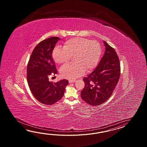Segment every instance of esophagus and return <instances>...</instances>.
Returning a JSON list of instances; mask_svg holds the SVG:
<instances>
[{
    "instance_id": "1",
    "label": "esophagus",
    "mask_w": 147,
    "mask_h": 147,
    "mask_svg": "<svg viewBox=\"0 0 147 147\" xmlns=\"http://www.w3.org/2000/svg\"><path fill=\"white\" fill-rule=\"evenodd\" d=\"M76 81V80H69V83H73V82H75Z\"/></svg>"
}]
</instances>
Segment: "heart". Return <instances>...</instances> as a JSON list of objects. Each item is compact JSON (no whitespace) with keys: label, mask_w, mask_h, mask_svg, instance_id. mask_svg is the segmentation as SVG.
Returning <instances> with one entry per match:
<instances>
[{"label":"heart","mask_w":147,"mask_h":147,"mask_svg":"<svg viewBox=\"0 0 147 147\" xmlns=\"http://www.w3.org/2000/svg\"><path fill=\"white\" fill-rule=\"evenodd\" d=\"M101 55V47L97 41L84 38L69 39L63 48L56 47L53 51L54 61L58 64L67 63L73 56L74 63L66 64L60 69L63 78L74 80L90 71L96 66Z\"/></svg>","instance_id":"obj_1"}]
</instances>
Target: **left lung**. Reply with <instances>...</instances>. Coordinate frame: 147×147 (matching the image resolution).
<instances>
[{
  "mask_svg": "<svg viewBox=\"0 0 147 147\" xmlns=\"http://www.w3.org/2000/svg\"><path fill=\"white\" fill-rule=\"evenodd\" d=\"M105 51L98 65L84 77V87L81 91L82 100L91 106L104 103L113 94L119 81L120 65L116 51L103 41Z\"/></svg>",
  "mask_w": 147,
  "mask_h": 147,
  "instance_id": "left-lung-1",
  "label": "left lung"
}]
</instances>
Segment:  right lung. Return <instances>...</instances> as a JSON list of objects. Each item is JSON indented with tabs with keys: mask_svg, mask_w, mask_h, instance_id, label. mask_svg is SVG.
I'll return each mask as SVG.
<instances>
[{
	"mask_svg": "<svg viewBox=\"0 0 147 147\" xmlns=\"http://www.w3.org/2000/svg\"><path fill=\"white\" fill-rule=\"evenodd\" d=\"M60 39L52 37L40 42L34 48L27 65V81L34 98L41 103L51 105L63 97L68 81L61 80L56 83L49 81L51 73H57L52 53Z\"/></svg>",
	"mask_w": 147,
	"mask_h": 147,
	"instance_id": "1",
	"label": "right lung"
}]
</instances>
